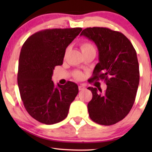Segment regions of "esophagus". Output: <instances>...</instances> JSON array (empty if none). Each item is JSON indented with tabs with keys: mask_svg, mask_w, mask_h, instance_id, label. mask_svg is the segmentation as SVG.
Returning a JSON list of instances; mask_svg holds the SVG:
<instances>
[{
	"mask_svg": "<svg viewBox=\"0 0 152 152\" xmlns=\"http://www.w3.org/2000/svg\"><path fill=\"white\" fill-rule=\"evenodd\" d=\"M85 89V87L84 86H82V85H80V86H79V90L80 91H82Z\"/></svg>",
	"mask_w": 152,
	"mask_h": 152,
	"instance_id": "1",
	"label": "esophagus"
}]
</instances>
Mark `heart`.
<instances>
[{
    "label": "heart",
    "mask_w": 152,
    "mask_h": 152,
    "mask_svg": "<svg viewBox=\"0 0 152 152\" xmlns=\"http://www.w3.org/2000/svg\"><path fill=\"white\" fill-rule=\"evenodd\" d=\"M80 48L82 49V53L83 52H86V51H91V50H95V48L94 45L92 43L89 42V41H84L80 44ZM66 50V52H67ZM82 75L80 72H77L76 74V77L77 78H82Z\"/></svg>",
    "instance_id": "1"
}]
</instances>
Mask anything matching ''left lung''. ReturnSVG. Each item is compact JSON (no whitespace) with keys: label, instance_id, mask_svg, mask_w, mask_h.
<instances>
[{"label":"left lung","instance_id":"1","mask_svg":"<svg viewBox=\"0 0 152 152\" xmlns=\"http://www.w3.org/2000/svg\"><path fill=\"white\" fill-rule=\"evenodd\" d=\"M80 36L93 41L99 52V62L93 80H104L107 90L88 87L93 94L88 104L91 119L102 125H112L122 120L134 105L140 80L136 50L121 32L107 28H88Z\"/></svg>","mask_w":152,"mask_h":152}]
</instances>
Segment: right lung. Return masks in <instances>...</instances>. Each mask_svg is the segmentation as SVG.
<instances>
[{"label":"right lung","mask_w":152,"mask_h":152,"mask_svg":"<svg viewBox=\"0 0 152 152\" xmlns=\"http://www.w3.org/2000/svg\"><path fill=\"white\" fill-rule=\"evenodd\" d=\"M81 28L39 31L26 41L20 50L18 86L28 113L37 121L53 124L67 117L70 105L78 94V86L52 81L56 66L63 64L66 49Z\"/></svg>","instance_id":"obj_1"}]
</instances>
